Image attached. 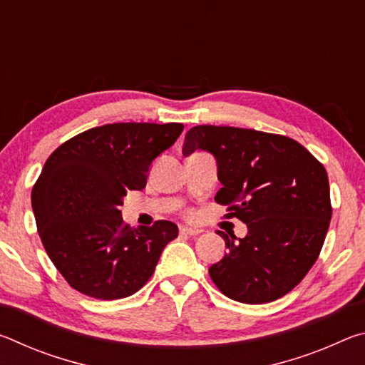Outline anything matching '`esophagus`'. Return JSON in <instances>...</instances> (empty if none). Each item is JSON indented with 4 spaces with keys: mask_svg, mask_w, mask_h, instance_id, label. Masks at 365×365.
Returning <instances> with one entry per match:
<instances>
[{
    "mask_svg": "<svg viewBox=\"0 0 365 365\" xmlns=\"http://www.w3.org/2000/svg\"><path fill=\"white\" fill-rule=\"evenodd\" d=\"M180 233H182V235H190V237H196V235H200V233H201V230H200V228L180 227Z\"/></svg>",
    "mask_w": 365,
    "mask_h": 365,
    "instance_id": "obj_1",
    "label": "esophagus"
}]
</instances>
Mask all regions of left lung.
I'll list each match as a JSON object with an SVG mask.
<instances>
[{
    "instance_id": "left-lung-1",
    "label": "left lung",
    "mask_w": 365,
    "mask_h": 365,
    "mask_svg": "<svg viewBox=\"0 0 365 365\" xmlns=\"http://www.w3.org/2000/svg\"><path fill=\"white\" fill-rule=\"evenodd\" d=\"M205 150L217 160L215 202L227 219L248 225L245 238L217 230L228 252L209 275L227 298L262 304L282 298L317 261L331 219L322 163L285 135L251 128L196 125L183 154Z\"/></svg>"
}]
</instances>
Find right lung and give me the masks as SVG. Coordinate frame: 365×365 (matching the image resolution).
I'll return each instance as SVG.
<instances>
[{
	"instance_id": "right-lung-1",
	"label": "right lung",
	"mask_w": 365,
	"mask_h": 365,
	"mask_svg": "<svg viewBox=\"0 0 365 365\" xmlns=\"http://www.w3.org/2000/svg\"><path fill=\"white\" fill-rule=\"evenodd\" d=\"M182 123L122 122L95 127L51 153L32 188V209L46 255L86 296L127 298L151 279L174 222L133 228L122 197L146 187L148 170L175 143Z\"/></svg>"
}]
</instances>
